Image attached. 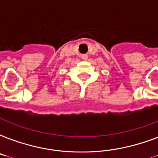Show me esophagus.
I'll return each mask as SVG.
<instances>
[{"label": "esophagus", "instance_id": "obj_1", "mask_svg": "<svg viewBox=\"0 0 158 158\" xmlns=\"http://www.w3.org/2000/svg\"><path fill=\"white\" fill-rule=\"evenodd\" d=\"M82 59L87 60L88 59V56H87V55H83V56H82Z\"/></svg>", "mask_w": 158, "mask_h": 158}]
</instances>
